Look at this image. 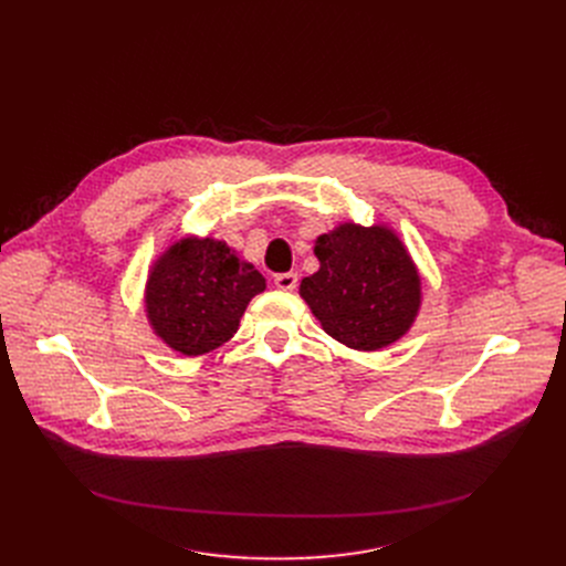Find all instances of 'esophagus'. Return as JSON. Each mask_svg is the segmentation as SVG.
<instances>
[{
	"instance_id": "esophagus-1",
	"label": "esophagus",
	"mask_w": 566,
	"mask_h": 566,
	"mask_svg": "<svg viewBox=\"0 0 566 566\" xmlns=\"http://www.w3.org/2000/svg\"><path fill=\"white\" fill-rule=\"evenodd\" d=\"M273 284H275L280 291H293L295 286H298V275H295V273H282V275H275Z\"/></svg>"
}]
</instances>
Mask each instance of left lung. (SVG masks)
I'll list each match as a JSON object with an SVG mask.
<instances>
[{"label": "left lung", "instance_id": "left-lung-1", "mask_svg": "<svg viewBox=\"0 0 566 566\" xmlns=\"http://www.w3.org/2000/svg\"><path fill=\"white\" fill-rule=\"evenodd\" d=\"M314 254L321 268L301 295L325 333L358 350L406 335L420 310V275L390 229L346 222L318 235Z\"/></svg>", "mask_w": 566, "mask_h": 566}]
</instances>
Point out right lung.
Returning <instances> with one entry per match:
<instances>
[{"label":"right lung","mask_w":566,"mask_h":566,"mask_svg":"<svg viewBox=\"0 0 566 566\" xmlns=\"http://www.w3.org/2000/svg\"><path fill=\"white\" fill-rule=\"evenodd\" d=\"M263 289V275L227 243L184 238L148 275L146 314L169 348L192 358L229 342L248 303Z\"/></svg>","instance_id":"obj_1"}]
</instances>
